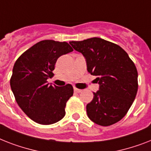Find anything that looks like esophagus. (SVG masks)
<instances>
[{"mask_svg": "<svg viewBox=\"0 0 151 151\" xmlns=\"http://www.w3.org/2000/svg\"><path fill=\"white\" fill-rule=\"evenodd\" d=\"M73 91H75V92H77V93H80V92H81V91H82L81 89H78V88H75V87L73 88Z\"/></svg>", "mask_w": 151, "mask_h": 151, "instance_id": "34e87169", "label": "esophagus"}]
</instances>
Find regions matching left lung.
Here are the masks:
<instances>
[{"instance_id":"left-lung-1","label":"left lung","mask_w":151,"mask_h":151,"mask_svg":"<svg viewBox=\"0 0 151 151\" xmlns=\"http://www.w3.org/2000/svg\"><path fill=\"white\" fill-rule=\"evenodd\" d=\"M84 56L87 70L96 76L99 90L86 106L88 118L102 127L122 119L131 107L138 89L135 64L122 48L101 38L70 42Z\"/></svg>"}]
</instances>
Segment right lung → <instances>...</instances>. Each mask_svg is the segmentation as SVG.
Listing matches in <instances>:
<instances>
[{"instance_id": "obj_1", "label": "right lung", "mask_w": 151, "mask_h": 151, "mask_svg": "<svg viewBox=\"0 0 151 151\" xmlns=\"http://www.w3.org/2000/svg\"><path fill=\"white\" fill-rule=\"evenodd\" d=\"M72 51L66 42L42 40L23 52L14 63L10 80L12 92L22 110L39 124H52L64 117L73 86H52L47 79L53 74L57 59Z\"/></svg>"}]
</instances>
